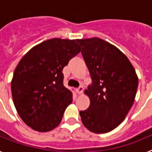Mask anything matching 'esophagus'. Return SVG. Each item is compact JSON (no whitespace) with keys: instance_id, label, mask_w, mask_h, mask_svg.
Returning <instances> with one entry per match:
<instances>
[{"instance_id":"34e87169","label":"esophagus","mask_w":152,"mask_h":152,"mask_svg":"<svg viewBox=\"0 0 152 152\" xmlns=\"http://www.w3.org/2000/svg\"><path fill=\"white\" fill-rule=\"evenodd\" d=\"M83 91H84V88L83 87H80V88H77V90H76V92H77V94H81L83 93Z\"/></svg>"}]
</instances>
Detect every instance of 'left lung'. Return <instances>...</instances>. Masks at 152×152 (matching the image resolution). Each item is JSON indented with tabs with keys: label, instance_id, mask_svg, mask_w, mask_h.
<instances>
[{
	"label": "left lung",
	"instance_id": "8db88e82",
	"mask_svg": "<svg viewBox=\"0 0 152 152\" xmlns=\"http://www.w3.org/2000/svg\"><path fill=\"white\" fill-rule=\"evenodd\" d=\"M93 84L84 91L88 110L80 111L83 125L94 133L116 128L133 105L139 84L134 67L117 47L102 39H77Z\"/></svg>",
	"mask_w": 152,
	"mask_h": 152
}]
</instances>
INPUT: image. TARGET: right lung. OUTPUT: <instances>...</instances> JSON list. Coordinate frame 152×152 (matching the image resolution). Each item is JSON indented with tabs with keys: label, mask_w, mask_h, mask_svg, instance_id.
<instances>
[{
	"label": "right lung",
	"mask_w": 152,
	"mask_h": 152,
	"mask_svg": "<svg viewBox=\"0 0 152 152\" xmlns=\"http://www.w3.org/2000/svg\"><path fill=\"white\" fill-rule=\"evenodd\" d=\"M80 52L77 40L54 38L33 46L18 63L12 97L19 116L32 129L46 132L60 124L73 95L63 85L62 70Z\"/></svg>",
	"instance_id": "1"
}]
</instances>
